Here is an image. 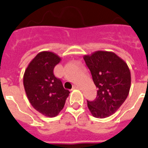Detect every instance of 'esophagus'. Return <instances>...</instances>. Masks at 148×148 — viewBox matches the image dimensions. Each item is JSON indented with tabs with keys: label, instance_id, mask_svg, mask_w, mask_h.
I'll use <instances>...</instances> for the list:
<instances>
[{
	"label": "esophagus",
	"instance_id": "1",
	"mask_svg": "<svg viewBox=\"0 0 148 148\" xmlns=\"http://www.w3.org/2000/svg\"><path fill=\"white\" fill-rule=\"evenodd\" d=\"M73 88H74V89H81V86L74 85V87H73Z\"/></svg>",
	"mask_w": 148,
	"mask_h": 148
}]
</instances>
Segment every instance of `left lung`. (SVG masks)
Segmentation results:
<instances>
[{
  "instance_id": "1",
  "label": "left lung",
  "mask_w": 148,
  "mask_h": 148,
  "mask_svg": "<svg viewBox=\"0 0 148 148\" xmlns=\"http://www.w3.org/2000/svg\"><path fill=\"white\" fill-rule=\"evenodd\" d=\"M84 59L97 88L95 100L88 101V109L97 118L110 117L128 96L131 83L128 66L111 51H97Z\"/></svg>"
}]
</instances>
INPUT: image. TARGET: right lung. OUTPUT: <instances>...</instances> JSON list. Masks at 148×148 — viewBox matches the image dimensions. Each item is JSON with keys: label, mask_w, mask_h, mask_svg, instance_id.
I'll return each instance as SVG.
<instances>
[{"label": "right lung", "mask_w": 148, "mask_h": 148, "mask_svg": "<svg viewBox=\"0 0 148 148\" xmlns=\"http://www.w3.org/2000/svg\"><path fill=\"white\" fill-rule=\"evenodd\" d=\"M61 58L51 51L38 53L25 70L23 83L27 97L36 110L46 117H56L64 107L70 91L53 74Z\"/></svg>", "instance_id": "add662e5"}]
</instances>
